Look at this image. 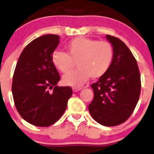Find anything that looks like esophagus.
Wrapping results in <instances>:
<instances>
[{"instance_id": "esophagus-1", "label": "esophagus", "mask_w": 154, "mask_h": 154, "mask_svg": "<svg viewBox=\"0 0 154 154\" xmlns=\"http://www.w3.org/2000/svg\"><path fill=\"white\" fill-rule=\"evenodd\" d=\"M81 90H82L81 88H77V87L72 88L73 92H78V91H81Z\"/></svg>"}]
</instances>
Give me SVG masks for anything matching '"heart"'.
Segmentation results:
<instances>
[{"instance_id":"obj_1","label":"heart","mask_w":154,"mask_h":154,"mask_svg":"<svg viewBox=\"0 0 154 154\" xmlns=\"http://www.w3.org/2000/svg\"><path fill=\"white\" fill-rule=\"evenodd\" d=\"M66 54L62 51L53 53L51 60L63 73L69 72L76 63L78 69L63 78V84L72 87L82 85L90 76L94 79L103 76L113 61V48L106 41L78 37L66 45Z\"/></svg>"}]
</instances>
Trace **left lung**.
I'll return each mask as SVG.
<instances>
[{"instance_id":"1","label":"left lung","mask_w":154,"mask_h":154,"mask_svg":"<svg viewBox=\"0 0 154 154\" xmlns=\"http://www.w3.org/2000/svg\"><path fill=\"white\" fill-rule=\"evenodd\" d=\"M114 50L109 71L91 85L94 99L90 114L104 126L123 123L134 111L140 93V75L137 61L131 51L118 38L106 35Z\"/></svg>"}]
</instances>
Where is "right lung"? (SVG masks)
Returning a JSON list of instances; mask_svg holds the SVG:
<instances>
[{
    "mask_svg": "<svg viewBox=\"0 0 154 154\" xmlns=\"http://www.w3.org/2000/svg\"><path fill=\"white\" fill-rule=\"evenodd\" d=\"M60 43L57 35H45L31 42L20 54L13 77L16 108L26 122L47 127L57 121L72 94L70 87H59L60 79L51 57ZM49 89H53L51 92Z\"/></svg>",
    "mask_w": 154,
    "mask_h": 154,
    "instance_id": "add662e5",
    "label": "right lung"
}]
</instances>
